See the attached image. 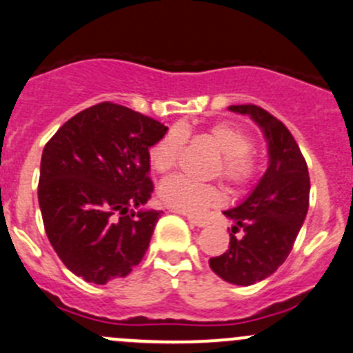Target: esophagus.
Wrapping results in <instances>:
<instances>
[{
  "mask_svg": "<svg viewBox=\"0 0 353 353\" xmlns=\"http://www.w3.org/2000/svg\"><path fill=\"white\" fill-rule=\"evenodd\" d=\"M188 221H190L193 225H196V228H207V225H208L207 219L194 217V215H188Z\"/></svg>",
  "mask_w": 353,
  "mask_h": 353,
  "instance_id": "1",
  "label": "esophagus"
}]
</instances>
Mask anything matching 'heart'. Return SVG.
I'll list each match as a JSON object with an SVG mask.
<instances>
[{
  "label": "heart",
  "instance_id": "1",
  "mask_svg": "<svg viewBox=\"0 0 353 353\" xmlns=\"http://www.w3.org/2000/svg\"><path fill=\"white\" fill-rule=\"evenodd\" d=\"M186 129L174 128L150 148L148 160L155 172L163 174L177 162L186 141ZM222 155V176L234 186H246L259 172V162L252 155L253 141L248 132L231 122H215L203 131ZM163 205L184 214H201L222 201L221 191L212 184H201L186 176L169 177L159 188Z\"/></svg>",
  "mask_w": 353,
  "mask_h": 353
}]
</instances>
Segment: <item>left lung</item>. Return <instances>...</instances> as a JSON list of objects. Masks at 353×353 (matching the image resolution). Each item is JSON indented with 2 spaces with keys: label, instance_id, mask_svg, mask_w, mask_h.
<instances>
[{
  "label": "left lung",
  "instance_id": "obj_1",
  "mask_svg": "<svg viewBox=\"0 0 353 353\" xmlns=\"http://www.w3.org/2000/svg\"><path fill=\"white\" fill-rule=\"evenodd\" d=\"M248 115L268 141L269 163L256 186L222 214L232 221L229 248L208 260L224 281L250 286L278 271L290 255L309 210L310 177L305 159L286 125L255 105H231ZM242 231L241 236L235 232Z\"/></svg>",
  "mask_w": 353,
  "mask_h": 353
}]
</instances>
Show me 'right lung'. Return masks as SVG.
Segmentation results:
<instances>
[{
    "label": "right lung",
    "instance_id": "add662e5",
    "mask_svg": "<svg viewBox=\"0 0 353 353\" xmlns=\"http://www.w3.org/2000/svg\"><path fill=\"white\" fill-rule=\"evenodd\" d=\"M167 125L122 105L68 119L41 157L37 198L48 239L68 271L94 285L125 278L145 256L160 210L150 148Z\"/></svg>",
    "mask_w": 353,
    "mask_h": 353
}]
</instances>
